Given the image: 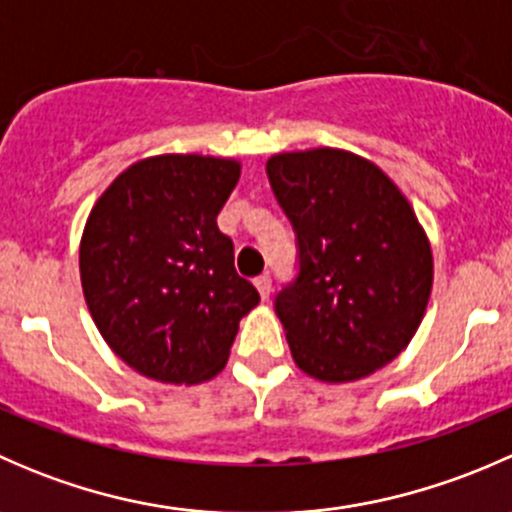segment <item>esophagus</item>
Masks as SVG:
<instances>
[{
  "label": "esophagus",
  "mask_w": 512,
  "mask_h": 512,
  "mask_svg": "<svg viewBox=\"0 0 512 512\" xmlns=\"http://www.w3.org/2000/svg\"><path fill=\"white\" fill-rule=\"evenodd\" d=\"M255 287H257V292H260L262 299L270 297V292H272V280H270V275H260V277H257Z\"/></svg>",
  "instance_id": "1"
}]
</instances>
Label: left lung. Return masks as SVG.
Wrapping results in <instances>:
<instances>
[{
	"instance_id": "8db88e82",
	"label": "left lung",
	"mask_w": 512,
	"mask_h": 512,
	"mask_svg": "<svg viewBox=\"0 0 512 512\" xmlns=\"http://www.w3.org/2000/svg\"><path fill=\"white\" fill-rule=\"evenodd\" d=\"M267 175L299 242V277L275 304L294 364L324 384L371 376L426 314V230L399 185L352 151L275 153Z\"/></svg>"
}]
</instances>
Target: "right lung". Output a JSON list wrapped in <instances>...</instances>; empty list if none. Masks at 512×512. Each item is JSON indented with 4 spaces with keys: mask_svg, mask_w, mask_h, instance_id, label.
Listing matches in <instances>:
<instances>
[{
    "mask_svg": "<svg viewBox=\"0 0 512 512\" xmlns=\"http://www.w3.org/2000/svg\"><path fill=\"white\" fill-rule=\"evenodd\" d=\"M240 173L237 158H143L86 218V307L111 352L148 379L188 386L218 376L240 319L260 302L235 272L232 240L218 227Z\"/></svg>",
    "mask_w": 512,
    "mask_h": 512,
    "instance_id": "add662e5",
    "label": "right lung"
}]
</instances>
